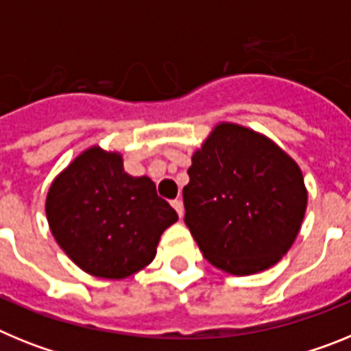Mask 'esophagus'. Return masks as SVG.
I'll list each match as a JSON object with an SVG mask.
<instances>
[{
    "label": "esophagus",
    "mask_w": 351,
    "mask_h": 351,
    "mask_svg": "<svg viewBox=\"0 0 351 351\" xmlns=\"http://www.w3.org/2000/svg\"><path fill=\"white\" fill-rule=\"evenodd\" d=\"M172 207L176 209V213L179 214V218H182V213H184V207H182V200H179V198L172 200Z\"/></svg>",
    "instance_id": "1"
}]
</instances>
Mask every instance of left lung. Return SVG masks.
<instances>
[{"instance_id":"8db88e82","label":"left lung","mask_w":351,"mask_h":351,"mask_svg":"<svg viewBox=\"0 0 351 351\" xmlns=\"http://www.w3.org/2000/svg\"><path fill=\"white\" fill-rule=\"evenodd\" d=\"M191 161L184 223L206 260L237 276L274 265L295 241L308 204L295 161L228 123L214 128Z\"/></svg>"}]
</instances>
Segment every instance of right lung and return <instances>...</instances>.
<instances>
[{"instance_id": "obj_1", "label": "right lung", "mask_w": 351, "mask_h": 351, "mask_svg": "<svg viewBox=\"0 0 351 351\" xmlns=\"http://www.w3.org/2000/svg\"><path fill=\"white\" fill-rule=\"evenodd\" d=\"M47 219L61 250L82 271L121 280L153 262L178 213L149 178H132L116 153L91 147L52 182Z\"/></svg>"}]
</instances>
